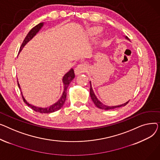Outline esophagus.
<instances>
[{"label":"esophagus","instance_id":"obj_1","mask_svg":"<svg viewBox=\"0 0 160 160\" xmlns=\"http://www.w3.org/2000/svg\"><path fill=\"white\" fill-rule=\"evenodd\" d=\"M87 70V67L84 64H78L76 68H75V73H76V75H79L80 73L85 72Z\"/></svg>","mask_w":160,"mask_h":160}]
</instances>
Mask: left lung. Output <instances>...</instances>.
<instances>
[{
  "instance_id": "1",
  "label": "left lung",
  "mask_w": 160,
  "mask_h": 160,
  "mask_svg": "<svg viewBox=\"0 0 160 160\" xmlns=\"http://www.w3.org/2000/svg\"><path fill=\"white\" fill-rule=\"evenodd\" d=\"M126 39H128L127 37H126ZM90 93L91 99H92V101L93 102V103H94V104H95V105H96L98 108H101V109H103V110H111V109H114V108H119V107H124V106H125L126 105H127L128 102H129V101H128V102L124 103V104H123V105H118V106H114V107H108V106H106V105H103L102 103H101V102L98 100V99L96 98L94 92H93V90H92V85H91V82H90Z\"/></svg>"
}]
</instances>
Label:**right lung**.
I'll list each match as a JSON object with an SVG mask.
<instances>
[{
    "mask_svg": "<svg viewBox=\"0 0 160 160\" xmlns=\"http://www.w3.org/2000/svg\"><path fill=\"white\" fill-rule=\"evenodd\" d=\"M42 26H43V23H39V24H37L35 27H33L32 29L29 32V33L27 34L26 37H25V39H24V41H23V42H22V44L21 46V48L19 49V51H18V52H20L22 50V48L26 45V44L33 38V37L36 35V33L39 31V30L42 28ZM74 78H75V74H74V71H73V69H71L68 73H67L64 75V76L62 78V82H63V84H64V92H63L61 98H60V99L57 102H55L54 105L50 106L48 108H44L36 107L35 106H33V105L29 104V103H28L26 101V99L23 97L22 92L21 91V95H22V99H23L24 102L26 103V104L28 107H30L32 110H35V112H39V113L49 114V113H52V112H54L55 111H58L60 108H61V107L64 105V103L65 100H66V98H67V88H68V87L69 85L70 82L72 81V79ZM17 84H18V87H19V88L21 89L20 84H19V83H18V81H17Z\"/></svg>",
    "mask_w": 160,
    "mask_h": 160,
    "instance_id": "right-lung-1",
    "label": "right lung"
}]
</instances>
